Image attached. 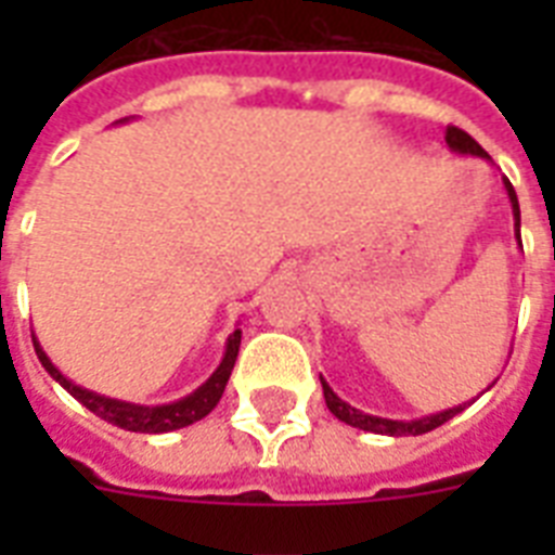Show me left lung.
I'll return each instance as SVG.
<instances>
[{"label":"left lung","instance_id":"1","mask_svg":"<svg viewBox=\"0 0 555 555\" xmlns=\"http://www.w3.org/2000/svg\"><path fill=\"white\" fill-rule=\"evenodd\" d=\"M447 143L449 150L457 152V155H478L483 160H492L487 152L481 150V143L475 141L473 134H466L464 129H457V126H447ZM504 190L509 195V204H513V218H516V238H521L518 233V227H521V209H518V198H516V190L509 184L507 178H504ZM322 379V377H320ZM322 395H325V403H328L331 414L339 417L343 423L348 426H354V429H363V431H374V435H391V438H403V435H426V431L438 429L443 426L447 421H452L457 412H464L466 405H455V409H447V412H438V414H426V417H417V421H388V417H377V414H365L354 405H348L346 400H339L334 395V388L322 379Z\"/></svg>","mask_w":555,"mask_h":555}]
</instances>
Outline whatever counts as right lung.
Here are the masks:
<instances>
[{
    "mask_svg": "<svg viewBox=\"0 0 555 555\" xmlns=\"http://www.w3.org/2000/svg\"><path fill=\"white\" fill-rule=\"evenodd\" d=\"M238 346H242V331L235 328L230 337H227V351L224 360L218 365L204 386H198L192 395L181 397L176 403L167 405H138V403H126V400H115V397H103L98 391H89V388L77 386L72 379L65 377L63 371L56 369L48 354L42 351V346L34 337V348H37V357L42 369L51 374V377L60 383V386L68 391L72 397H77L89 412H94L98 417H103L112 426H120L126 431H143V435H160V431H172V429H184L190 423L207 417L212 409L218 405L221 395H224L227 379H230V371L235 365V357H238Z\"/></svg>",
    "mask_w": 555,
    "mask_h": 555,
    "instance_id": "1",
    "label": "right lung"
}]
</instances>
